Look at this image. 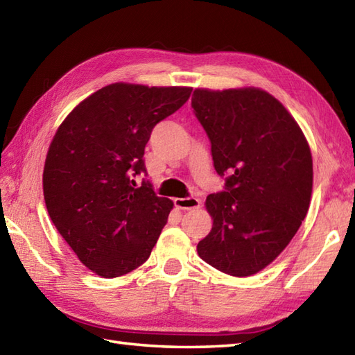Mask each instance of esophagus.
Listing matches in <instances>:
<instances>
[{"instance_id":"34e87169","label":"esophagus","mask_w":355,"mask_h":355,"mask_svg":"<svg viewBox=\"0 0 355 355\" xmlns=\"http://www.w3.org/2000/svg\"><path fill=\"white\" fill-rule=\"evenodd\" d=\"M174 202H175V207L180 210H193L200 207L201 200L195 196H189V198H175Z\"/></svg>"}]
</instances>
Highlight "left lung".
<instances>
[{
  "mask_svg": "<svg viewBox=\"0 0 355 355\" xmlns=\"http://www.w3.org/2000/svg\"><path fill=\"white\" fill-rule=\"evenodd\" d=\"M192 109L210 139L218 175L225 177L224 191L205 200L213 227L198 254L224 274H257L307 215L310 146L284 105L261 89H195Z\"/></svg>",
  "mask_w": 355,
  "mask_h": 355,
  "instance_id": "8db88e82",
  "label": "left lung"
}]
</instances>
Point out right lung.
<instances>
[{"label": "right lung", "mask_w": 355, "mask_h": 355, "mask_svg": "<svg viewBox=\"0 0 355 355\" xmlns=\"http://www.w3.org/2000/svg\"><path fill=\"white\" fill-rule=\"evenodd\" d=\"M191 87L114 83L81 101L57 130L44 168V198L80 261L114 278L150 257L172 201L157 196L145 174L153 128L175 113Z\"/></svg>", "instance_id": "obj_1"}]
</instances>
